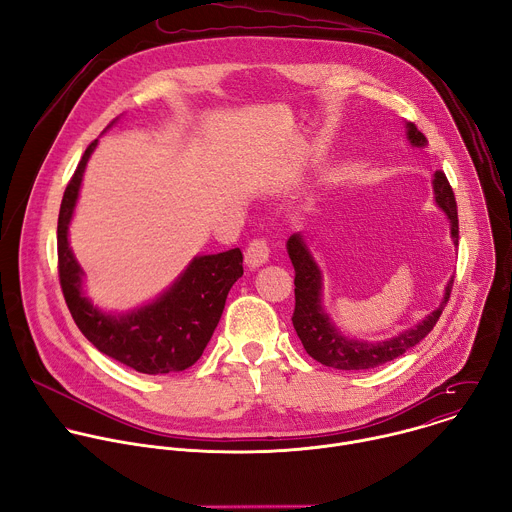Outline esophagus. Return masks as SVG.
I'll return each instance as SVG.
<instances>
[{"label":"esophagus","mask_w":512,"mask_h":512,"mask_svg":"<svg viewBox=\"0 0 512 512\" xmlns=\"http://www.w3.org/2000/svg\"><path fill=\"white\" fill-rule=\"evenodd\" d=\"M269 259V245L265 239H253L245 249V263L249 267H261Z\"/></svg>","instance_id":"1"}]
</instances>
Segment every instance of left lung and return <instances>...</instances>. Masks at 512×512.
<instances>
[{"label": "left lung", "instance_id": "1", "mask_svg": "<svg viewBox=\"0 0 512 512\" xmlns=\"http://www.w3.org/2000/svg\"><path fill=\"white\" fill-rule=\"evenodd\" d=\"M407 139L411 141L413 148H425L427 145V137L415 127V123H407ZM433 192H435V202L440 204V208L450 218L452 239H454V245H458V206H456L454 190L442 170H437L433 174ZM287 253L291 259V265L296 269V279H294L296 310H294V316H291V322H294V328L306 352L314 360L338 371H364V369L381 367V364L401 356L411 346L421 342L433 330L437 320H440L454 285V277H452L448 281L442 304L437 306V310L427 314L425 320H421L417 326L383 342H362V340L346 338L322 308V271L314 261L302 235L289 237Z\"/></svg>", "mask_w": 512, "mask_h": 512}]
</instances>
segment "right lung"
<instances>
[{
  "label": "right lung",
  "instance_id": "1",
  "mask_svg": "<svg viewBox=\"0 0 512 512\" xmlns=\"http://www.w3.org/2000/svg\"><path fill=\"white\" fill-rule=\"evenodd\" d=\"M97 148L89 143L72 174L58 212V277L70 310L85 338L103 354L145 375L184 371L202 356L233 283L243 275L241 249L194 257L186 271L152 304L129 314H105L83 294V269L68 247L85 166Z\"/></svg>",
  "mask_w": 512,
  "mask_h": 512
}]
</instances>
